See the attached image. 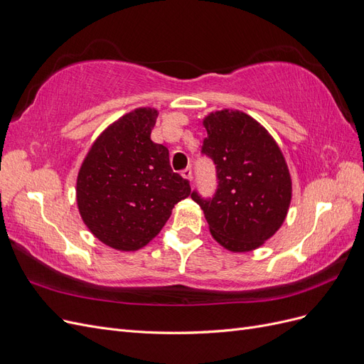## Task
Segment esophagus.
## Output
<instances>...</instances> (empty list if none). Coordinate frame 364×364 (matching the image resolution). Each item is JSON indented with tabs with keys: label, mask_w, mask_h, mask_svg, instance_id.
I'll list each match as a JSON object with an SVG mask.
<instances>
[{
	"label": "esophagus",
	"mask_w": 364,
	"mask_h": 364,
	"mask_svg": "<svg viewBox=\"0 0 364 364\" xmlns=\"http://www.w3.org/2000/svg\"><path fill=\"white\" fill-rule=\"evenodd\" d=\"M182 178L186 179V181H191V178H193V170H191V168H185V170L182 171Z\"/></svg>",
	"instance_id": "obj_1"
}]
</instances>
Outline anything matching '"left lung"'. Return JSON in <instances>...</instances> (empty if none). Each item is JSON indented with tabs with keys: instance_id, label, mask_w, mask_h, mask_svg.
Masks as SVG:
<instances>
[{
	"instance_id": "1",
	"label": "left lung",
	"mask_w": 364,
	"mask_h": 364,
	"mask_svg": "<svg viewBox=\"0 0 364 364\" xmlns=\"http://www.w3.org/2000/svg\"><path fill=\"white\" fill-rule=\"evenodd\" d=\"M202 151L217 168L213 199L196 191L209 232L230 252H250L277 234L291 202V176L277 141L250 115L223 109L203 118Z\"/></svg>"
}]
</instances>
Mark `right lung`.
<instances>
[{
  "mask_svg": "<svg viewBox=\"0 0 364 364\" xmlns=\"http://www.w3.org/2000/svg\"><path fill=\"white\" fill-rule=\"evenodd\" d=\"M158 111L138 107L94 141L77 174L75 199L91 234L106 246L134 252L155 238L176 203L191 194L173 173L168 149L150 139Z\"/></svg>",
  "mask_w": 364,
  "mask_h": 364,
  "instance_id": "right-lung-1",
  "label": "right lung"
}]
</instances>
